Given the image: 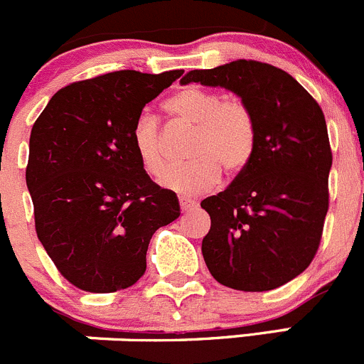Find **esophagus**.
<instances>
[{
	"mask_svg": "<svg viewBox=\"0 0 364 364\" xmlns=\"http://www.w3.org/2000/svg\"><path fill=\"white\" fill-rule=\"evenodd\" d=\"M196 207V203H194V201H191V200H181V208L183 212H187V210H191V208H194Z\"/></svg>",
	"mask_w": 364,
	"mask_h": 364,
	"instance_id": "34e87169",
	"label": "esophagus"
}]
</instances>
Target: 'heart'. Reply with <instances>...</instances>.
Returning <instances> with one entry per match:
<instances>
[{"mask_svg":"<svg viewBox=\"0 0 364 364\" xmlns=\"http://www.w3.org/2000/svg\"><path fill=\"white\" fill-rule=\"evenodd\" d=\"M164 109L177 120L194 125L187 156L193 159L171 166L161 178L166 189L193 198L208 193L221 171L237 177L250 166L258 141L257 120L250 107L226 99L215 90L186 86L164 100ZM131 145L143 170L159 177L166 166L163 134L154 114L141 113L131 129Z\"/></svg>","mask_w":364,"mask_h":364,"instance_id":"obj_1","label":"heart"}]
</instances>
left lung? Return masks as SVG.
Listing matches in <instances>:
<instances>
[{"mask_svg": "<svg viewBox=\"0 0 364 364\" xmlns=\"http://www.w3.org/2000/svg\"><path fill=\"white\" fill-rule=\"evenodd\" d=\"M181 82L230 90L257 120L250 166L201 201L210 215L205 264L230 289H278L311 264L329 208L333 154L322 109L292 75L255 60L191 70Z\"/></svg>", "mask_w": 364, "mask_h": 364, "instance_id": "8db88e82", "label": "left lung"}]
</instances>
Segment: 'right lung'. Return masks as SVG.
<instances>
[{
  "label": "right lung",
  "mask_w": 364,
  "mask_h": 364,
  "mask_svg": "<svg viewBox=\"0 0 364 364\" xmlns=\"http://www.w3.org/2000/svg\"><path fill=\"white\" fill-rule=\"evenodd\" d=\"M183 70H117L58 90L33 124L26 186L38 240L67 282L109 294L134 285L161 226L181 215L131 145L143 107Z\"/></svg>",
  "instance_id": "add662e5"
}]
</instances>
